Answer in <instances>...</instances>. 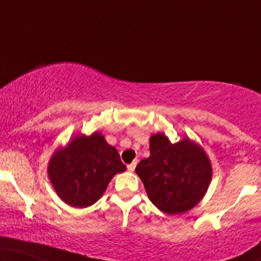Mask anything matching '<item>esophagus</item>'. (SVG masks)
<instances>
[{"label":"esophagus","mask_w":261,"mask_h":261,"mask_svg":"<svg viewBox=\"0 0 261 261\" xmlns=\"http://www.w3.org/2000/svg\"><path fill=\"white\" fill-rule=\"evenodd\" d=\"M135 166H137V162H133L127 166V169H128V171H129V172H133V171L135 170Z\"/></svg>","instance_id":"1"}]
</instances>
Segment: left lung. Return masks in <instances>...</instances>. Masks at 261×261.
Listing matches in <instances>:
<instances>
[{"label": "left lung", "instance_id": "obj_1", "mask_svg": "<svg viewBox=\"0 0 261 261\" xmlns=\"http://www.w3.org/2000/svg\"><path fill=\"white\" fill-rule=\"evenodd\" d=\"M149 152L135 169L149 201L167 214L194 208L212 180V164L203 148L189 138L171 144L165 134L156 133L149 139Z\"/></svg>", "mask_w": 261, "mask_h": 261}]
</instances>
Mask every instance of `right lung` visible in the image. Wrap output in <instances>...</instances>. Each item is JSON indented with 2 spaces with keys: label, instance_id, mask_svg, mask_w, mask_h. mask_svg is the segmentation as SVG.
Masks as SVG:
<instances>
[{
  "label": "right lung",
  "instance_id": "right-lung-1",
  "mask_svg": "<svg viewBox=\"0 0 261 261\" xmlns=\"http://www.w3.org/2000/svg\"><path fill=\"white\" fill-rule=\"evenodd\" d=\"M48 177L62 201L85 208L102 197L116 173L126 171L117 149L101 133L77 135L64 148L53 153Z\"/></svg>",
  "mask_w": 261,
  "mask_h": 261
}]
</instances>
